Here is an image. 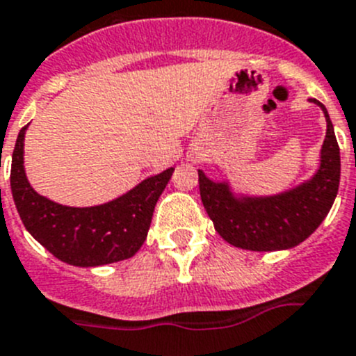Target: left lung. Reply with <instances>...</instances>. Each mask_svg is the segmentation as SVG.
Here are the masks:
<instances>
[{
	"label": "left lung",
	"instance_id": "8db88e82",
	"mask_svg": "<svg viewBox=\"0 0 356 356\" xmlns=\"http://www.w3.org/2000/svg\"><path fill=\"white\" fill-rule=\"evenodd\" d=\"M327 118L319 168L311 180L275 195H236L227 181L200 172L201 201L215 231L238 249L284 250L311 236L330 211L341 180V153L327 107L311 99Z\"/></svg>",
	"mask_w": 356,
	"mask_h": 356
}]
</instances>
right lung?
Returning <instances> with one entry per match:
<instances>
[{"mask_svg": "<svg viewBox=\"0 0 356 356\" xmlns=\"http://www.w3.org/2000/svg\"><path fill=\"white\" fill-rule=\"evenodd\" d=\"M15 141L10 187L29 234L54 257L74 266H100L132 257L141 249L155 204L175 169L149 176L132 191L99 207H65L29 185L24 172V134Z\"/></svg>", "mask_w": 356, "mask_h": 356, "instance_id": "1", "label": "right lung"}]
</instances>
